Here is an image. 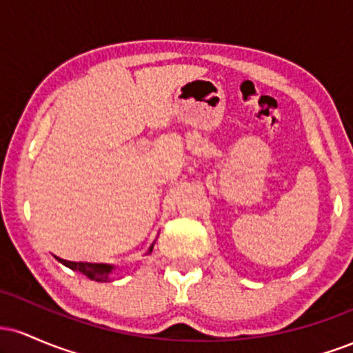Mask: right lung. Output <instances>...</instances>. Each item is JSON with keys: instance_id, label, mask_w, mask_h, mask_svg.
Here are the masks:
<instances>
[{"instance_id": "right-lung-1", "label": "right lung", "mask_w": 353, "mask_h": 353, "mask_svg": "<svg viewBox=\"0 0 353 353\" xmlns=\"http://www.w3.org/2000/svg\"><path fill=\"white\" fill-rule=\"evenodd\" d=\"M154 242H156V241H154ZM154 242L151 244V247H149V249L145 250L144 255H149V254L152 252ZM56 259H58V261L63 265L70 267L71 270H76V272L84 274L88 279H91V281H96V282H109V281H111L112 270H114V265H111V264H92V262H71V261H64V259H59V257H56Z\"/></svg>"}]
</instances>
